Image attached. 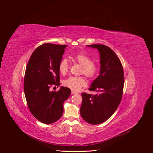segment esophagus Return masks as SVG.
Segmentation results:
<instances>
[{
  "label": "esophagus",
  "instance_id": "obj_1",
  "mask_svg": "<svg viewBox=\"0 0 153 153\" xmlns=\"http://www.w3.org/2000/svg\"><path fill=\"white\" fill-rule=\"evenodd\" d=\"M77 94V92L73 91H71V94Z\"/></svg>",
  "mask_w": 153,
  "mask_h": 153
}]
</instances>
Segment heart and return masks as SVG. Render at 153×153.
<instances>
[{
    "label": "heart",
    "instance_id": "heart-1",
    "mask_svg": "<svg viewBox=\"0 0 153 153\" xmlns=\"http://www.w3.org/2000/svg\"><path fill=\"white\" fill-rule=\"evenodd\" d=\"M74 60L82 66L80 71L81 74H84L87 77L92 79L97 75L99 71V67L97 64L92 62V59L84 53H80L75 55L73 57ZM69 69V64L66 59H62L59 65V71L60 73L65 75L68 73ZM86 80L83 76H71L63 82L64 85L69 89L77 91L82 87L86 85Z\"/></svg>",
    "mask_w": 153,
    "mask_h": 153
}]
</instances>
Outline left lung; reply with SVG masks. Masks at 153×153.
<instances>
[{
    "label": "left lung",
    "instance_id": "left-lung-1",
    "mask_svg": "<svg viewBox=\"0 0 153 153\" xmlns=\"http://www.w3.org/2000/svg\"><path fill=\"white\" fill-rule=\"evenodd\" d=\"M87 47L98 50L100 56V75L89 89L94 95L83 92L80 115L91 124H99L108 119L121 103L124 87L122 64L114 51L103 45Z\"/></svg>",
    "mask_w": 153,
    "mask_h": 153
}]
</instances>
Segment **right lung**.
Wrapping results in <instances>:
<instances>
[{
	"label": "right lung",
	"instance_id": "add662e5",
	"mask_svg": "<svg viewBox=\"0 0 153 153\" xmlns=\"http://www.w3.org/2000/svg\"><path fill=\"white\" fill-rule=\"evenodd\" d=\"M67 45L45 43L32 53L26 67L24 92L30 112L44 124H52L61 117L64 101L71 94L68 87L50 91L60 85L59 65Z\"/></svg>",
	"mask_w": 153,
	"mask_h": 153
}]
</instances>
